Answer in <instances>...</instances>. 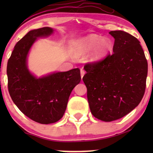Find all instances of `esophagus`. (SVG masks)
Segmentation results:
<instances>
[{
	"instance_id": "1",
	"label": "esophagus",
	"mask_w": 153,
	"mask_h": 153,
	"mask_svg": "<svg viewBox=\"0 0 153 153\" xmlns=\"http://www.w3.org/2000/svg\"><path fill=\"white\" fill-rule=\"evenodd\" d=\"M85 71L83 70V69H81V79L83 78V76H84V74H85Z\"/></svg>"
}]
</instances>
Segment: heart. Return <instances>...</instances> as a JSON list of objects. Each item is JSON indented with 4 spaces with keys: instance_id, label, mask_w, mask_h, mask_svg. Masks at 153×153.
I'll return each mask as SVG.
<instances>
[{
    "instance_id": "obj_1",
    "label": "heart",
    "mask_w": 153,
    "mask_h": 153,
    "mask_svg": "<svg viewBox=\"0 0 153 153\" xmlns=\"http://www.w3.org/2000/svg\"><path fill=\"white\" fill-rule=\"evenodd\" d=\"M112 47V42L108 38L97 35H89L75 41L73 44V49L76 55L84 56L92 50L88 60L95 62L104 58Z\"/></svg>"
}]
</instances>
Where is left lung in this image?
I'll list each match as a JSON object with an SVG mask.
<instances>
[{
  "instance_id": "left-lung-1",
  "label": "left lung",
  "mask_w": 153,
  "mask_h": 153,
  "mask_svg": "<svg viewBox=\"0 0 153 153\" xmlns=\"http://www.w3.org/2000/svg\"><path fill=\"white\" fill-rule=\"evenodd\" d=\"M109 34L115 39L114 53L85 65L83 77L92 114L105 122L123 118L139 105L148 74L140 42L125 31L113 30Z\"/></svg>"
}]
</instances>
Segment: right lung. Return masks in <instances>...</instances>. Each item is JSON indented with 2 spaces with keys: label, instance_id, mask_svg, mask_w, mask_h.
Here are the masks:
<instances>
[{
  "label": "right lung",
  "instance_id": "1",
  "mask_svg": "<svg viewBox=\"0 0 153 153\" xmlns=\"http://www.w3.org/2000/svg\"><path fill=\"white\" fill-rule=\"evenodd\" d=\"M53 29H35L14 48L7 66L8 91L21 111L41 124L57 122L63 116L72 90L81 81L80 70L53 72L37 78L28 70L29 51L37 39L49 37Z\"/></svg>",
  "mask_w": 153,
  "mask_h": 153
}]
</instances>
